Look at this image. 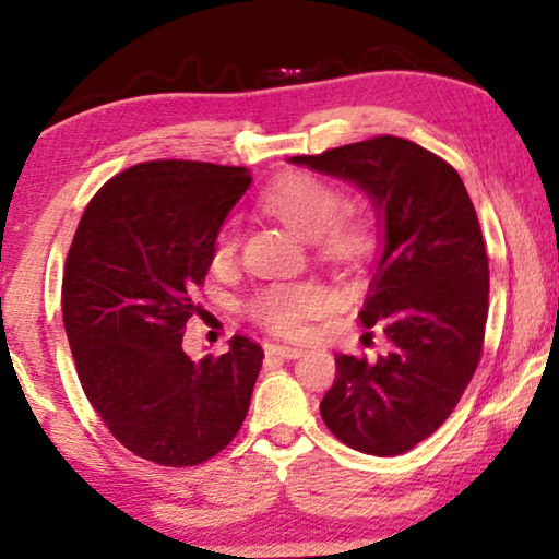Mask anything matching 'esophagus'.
Returning <instances> with one entry per match:
<instances>
[{
  "instance_id": "obj_1",
  "label": "esophagus",
  "mask_w": 559,
  "mask_h": 559,
  "mask_svg": "<svg viewBox=\"0 0 559 559\" xmlns=\"http://www.w3.org/2000/svg\"><path fill=\"white\" fill-rule=\"evenodd\" d=\"M266 354L270 356H280V358H297L302 354V348L295 346H282V343H266Z\"/></svg>"
}]
</instances>
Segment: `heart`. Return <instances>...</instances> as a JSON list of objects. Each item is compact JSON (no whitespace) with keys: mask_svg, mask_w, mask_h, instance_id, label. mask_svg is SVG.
Masks as SVG:
<instances>
[{"mask_svg":"<svg viewBox=\"0 0 559 559\" xmlns=\"http://www.w3.org/2000/svg\"><path fill=\"white\" fill-rule=\"evenodd\" d=\"M266 211L302 239H323L328 249L350 254L361 234L356 226L338 224V193L312 175H287L264 193ZM236 251L234 228L226 226L213 243V262L226 264ZM325 305V289L316 282H277L251 300V316L280 335H297L305 320Z\"/></svg>","mask_w":559,"mask_h":559,"instance_id":"1","label":"heart"}]
</instances>
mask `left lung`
Returning <instances> with one entry per match:
<instances>
[{"label":"left lung","mask_w":559,"mask_h":559,"mask_svg":"<svg viewBox=\"0 0 559 559\" xmlns=\"http://www.w3.org/2000/svg\"><path fill=\"white\" fill-rule=\"evenodd\" d=\"M289 163L354 182L381 231L361 325L384 333L389 350L335 356L320 415L358 453H407L445 423L480 361L488 257L476 209L445 159L400 136Z\"/></svg>","instance_id":"left-lung-1"}]
</instances>
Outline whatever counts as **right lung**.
<instances>
[{
    "mask_svg": "<svg viewBox=\"0 0 559 559\" xmlns=\"http://www.w3.org/2000/svg\"><path fill=\"white\" fill-rule=\"evenodd\" d=\"M247 167L155 159L86 205L63 272V325L83 392L109 432L157 465L221 453L249 412L264 350L234 335L193 361L182 331Z\"/></svg>",
    "mask_w": 559,
    "mask_h": 559,
    "instance_id": "add662e5",
    "label": "right lung"
}]
</instances>
